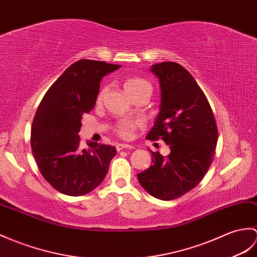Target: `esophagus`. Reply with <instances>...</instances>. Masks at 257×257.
<instances>
[{
	"label": "esophagus",
	"instance_id": "esophagus-1",
	"mask_svg": "<svg viewBox=\"0 0 257 257\" xmlns=\"http://www.w3.org/2000/svg\"><path fill=\"white\" fill-rule=\"evenodd\" d=\"M117 151H121L123 149H126V150H133L134 147L130 146V145H124V143H119V145L116 146Z\"/></svg>",
	"mask_w": 257,
	"mask_h": 257
}]
</instances>
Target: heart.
Listing matches in <instances>:
<instances>
[{
    "mask_svg": "<svg viewBox=\"0 0 257 257\" xmlns=\"http://www.w3.org/2000/svg\"><path fill=\"white\" fill-rule=\"evenodd\" d=\"M145 87H151L149 83L141 79V77H128V79L123 82V88L129 96H134L136 93H138L140 89ZM103 92H99L97 96V101H100L103 98ZM141 124L140 121L130 120V119H122V120L118 121L116 124V133L119 137H121L123 139H128L133 135V131L139 127Z\"/></svg>",
    "mask_w": 257,
    "mask_h": 257,
    "instance_id": "heart-1",
    "label": "heart"
}]
</instances>
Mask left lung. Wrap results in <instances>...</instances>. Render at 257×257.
Instances as JSON below:
<instances>
[{"label": "left lung", "instance_id": "left-lung-1", "mask_svg": "<svg viewBox=\"0 0 257 257\" xmlns=\"http://www.w3.org/2000/svg\"><path fill=\"white\" fill-rule=\"evenodd\" d=\"M159 77L161 104L148 140L162 139L171 153L152 152V165L138 176L147 192L162 200L186 194L200 183L213 161L218 128L205 93L188 71L175 62L151 67Z\"/></svg>", "mask_w": 257, "mask_h": 257}]
</instances>
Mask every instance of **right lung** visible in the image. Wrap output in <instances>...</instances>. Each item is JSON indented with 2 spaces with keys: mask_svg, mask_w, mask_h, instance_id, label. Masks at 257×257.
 Wrapping results in <instances>:
<instances>
[{
  "mask_svg": "<svg viewBox=\"0 0 257 257\" xmlns=\"http://www.w3.org/2000/svg\"><path fill=\"white\" fill-rule=\"evenodd\" d=\"M119 64L83 59L71 64L41 99L32 124L33 156L45 180L64 195L82 196L96 188L109 169L116 148L80 146L83 115L91 111L100 81Z\"/></svg>",
  "mask_w": 257,
  "mask_h": 257,
  "instance_id": "add662e5",
  "label": "right lung"
}]
</instances>
